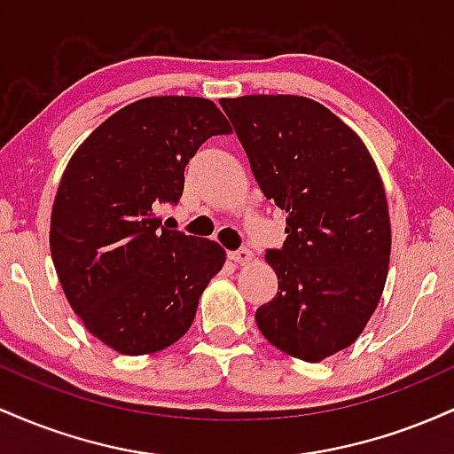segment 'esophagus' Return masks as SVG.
I'll use <instances>...</instances> for the list:
<instances>
[{
  "instance_id": "esophagus-1",
  "label": "esophagus",
  "mask_w": 454,
  "mask_h": 454,
  "mask_svg": "<svg viewBox=\"0 0 454 454\" xmlns=\"http://www.w3.org/2000/svg\"><path fill=\"white\" fill-rule=\"evenodd\" d=\"M228 258L234 260V262H237V264H249V262H252L254 254L249 252V249L243 247V249H237V252L228 254Z\"/></svg>"
}]
</instances>
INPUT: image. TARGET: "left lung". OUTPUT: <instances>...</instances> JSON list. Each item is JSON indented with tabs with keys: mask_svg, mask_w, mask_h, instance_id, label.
I'll return each mask as SVG.
<instances>
[{
	"mask_svg": "<svg viewBox=\"0 0 454 454\" xmlns=\"http://www.w3.org/2000/svg\"><path fill=\"white\" fill-rule=\"evenodd\" d=\"M222 108L262 194L286 217V241L264 260L278 294L258 307L267 341L307 363L352 346L388 275L390 217L382 176L364 143L303 96L223 98Z\"/></svg>",
	"mask_w": 454,
	"mask_h": 454,
	"instance_id": "obj_1",
	"label": "left lung"
}]
</instances>
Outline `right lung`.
Wrapping results in <instances>:
<instances>
[{
  "label": "right lung",
  "instance_id": "obj_1",
  "mask_svg": "<svg viewBox=\"0 0 454 454\" xmlns=\"http://www.w3.org/2000/svg\"><path fill=\"white\" fill-rule=\"evenodd\" d=\"M231 132L207 98H143L111 114L67 161L51 213V256L67 303L119 354L179 341L226 262L220 243L168 231L155 211L184 194L198 147Z\"/></svg>",
  "mask_w": 454,
  "mask_h": 454
}]
</instances>
